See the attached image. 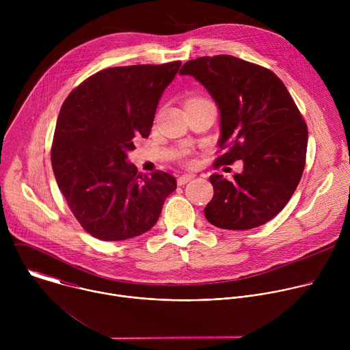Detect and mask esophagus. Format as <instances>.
<instances>
[{
	"label": "esophagus",
	"mask_w": 350,
	"mask_h": 350,
	"mask_svg": "<svg viewBox=\"0 0 350 350\" xmlns=\"http://www.w3.org/2000/svg\"><path fill=\"white\" fill-rule=\"evenodd\" d=\"M192 178H193L192 174H183V176H180V177L177 178V184H178V185H184V184H187L188 181H191Z\"/></svg>",
	"instance_id": "obj_1"
}]
</instances>
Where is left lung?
Returning <instances> with one entry per match:
<instances>
[{"instance_id":"obj_1","label":"left lung","mask_w":350,"mask_h":350,"mask_svg":"<svg viewBox=\"0 0 350 350\" xmlns=\"http://www.w3.org/2000/svg\"><path fill=\"white\" fill-rule=\"evenodd\" d=\"M180 75L201 83L219 108L224 154L215 165L243 163L231 181L211 176L206 220L224 230L266 224L288 204L306 161L308 127L286 87L271 70L231 55L188 61Z\"/></svg>"}]
</instances>
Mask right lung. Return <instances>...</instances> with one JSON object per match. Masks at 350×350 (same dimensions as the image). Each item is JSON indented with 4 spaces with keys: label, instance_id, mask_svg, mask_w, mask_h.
<instances>
[{
    "label": "right lung",
    "instance_id": "1",
    "mask_svg": "<svg viewBox=\"0 0 350 350\" xmlns=\"http://www.w3.org/2000/svg\"><path fill=\"white\" fill-rule=\"evenodd\" d=\"M180 61L108 68L75 88L61 108L51 149L61 192L81 227L103 241L151 230L177 188L163 172L151 177L127 161L134 138L148 137Z\"/></svg>",
    "mask_w": 350,
    "mask_h": 350
}]
</instances>
